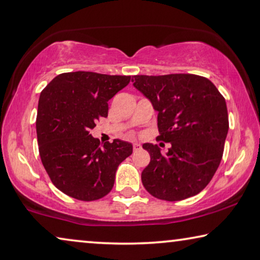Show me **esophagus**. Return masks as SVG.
<instances>
[{
	"label": "esophagus",
	"mask_w": 260,
	"mask_h": 260,
	"mask_svg": "<svg viewBox=\"0 0 260 260\" xmlns=\"http://www.w3.org/2000/svg\"><path fill=\"white\" fill-rule=\"evenodd\" d=\"M141 145H140V143H138V142H135V143H133V149H134V151H138V150H140L141 149Z\"/></svg>",
	"instance_id": "obj_1"
}]
</instances>
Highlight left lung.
<instances>
[{
	"label": "left lung",
	"mask_w": 260,
	"mask_h": 260,
	"mask_svg": "<svg viewBox=\"0 0 260 260\" xmlns=\"http://www.w3.org/2000/svg\"><path fill=\"white\" fill-rule=\"evenodd\" d=\"M157 111L158 140L170 142L166 155L145 143L150 162L141 174L152 197L179 201L203 191L223 155L229 129L225 100L208 78L193 74L132 77Z\"/></svg>",
	"instance_id": "8db88e82"
}]
</instances>
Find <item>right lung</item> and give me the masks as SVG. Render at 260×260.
Masks as SVG:
<instances>
[{
  "mask_svg": "<svg viewBox=\"0 0 260 260\" xmlns=\"http://www.w3.org/2000/svg\"><path fill=\"white\" fill-rule=\"evenodd\" d=\"M129 81L131 76L63 73L41 91L36 121L40 158L64 194L92 201L112 189L115 171L133 146L115 139L101 148L90 131L108 117V102Z\"/></svg>",
  "mask_w": 260,
  "mask_h": 260,
  "instance_id": "right-lung-1",
  "label": "right lung"
}]
</instances>
